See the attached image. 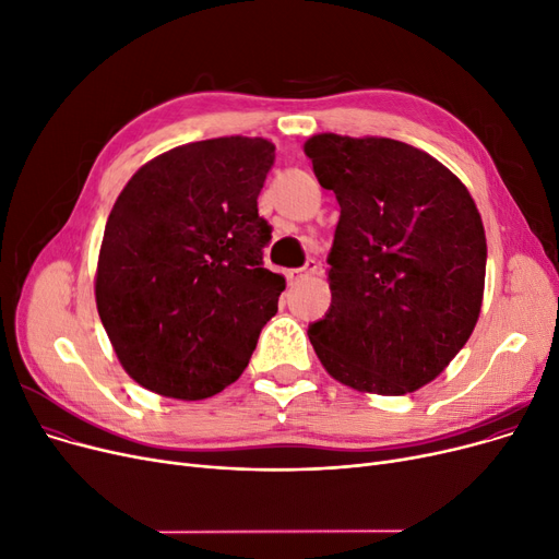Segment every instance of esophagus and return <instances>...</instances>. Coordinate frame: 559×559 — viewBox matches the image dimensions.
Segmentation results:
<instances>
[{
  "label": "esophagus",
  "mask_w": 559,
  "mask_h": 559,
  "mask_svg": "<svg viewBox=\"0 0 559 559\" xmlns=\"http://www.w3.org/2000/svg\"><path fill=\"white\" fill-rule=\"evenodd\" d=\"M318 269H321V265H318V261L309 259V261H307V265H302V269L288 271V273H286V277H288V282H290V284H294V282H302V280L313 277V275L318 273Z\"/></svg>",
  "instance_id": "34e87169"
}]
</instances>
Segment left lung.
Wrapping results in <instances>:
<instances>
[{"mask_svg":"<svg viewBox=\"0 0 559 559\" xmlns=\"http://www.w3.org/2000/svg\"><path fill=\"white\" fill-rule=\"evenodd\" d=\"M305 154L341 206L328 254L332 305L307 330L318 359L361 393L430 384L480 318V211L457 175L401 141L316 134Z\"/></svg>","mask_w":559,"mask_h":559,"instance_id":"8db88e82","label":"left lung"}]
</instances>
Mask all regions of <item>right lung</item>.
I'll use <instances>...</instances> for the list:
<instances>
[{
	"mask_svg": "<svg viewBox=\"0 0 559 559\" xmlns=\"http://www.w3.org/2000/svg\"><path fill=\"white\" fill-rule=\"evenodd\" d=\"M265 139L223 136L154 156L118 195L95 273L102 325L131 380L177 401L221 393L277 313L284 275L263 269L257 198Z\"/></svg>",
	"mask_w": 559,
	"mask_h": 559,
	"instance_id": "obj_1",
	"label": "right lung"
}]
</instances>
